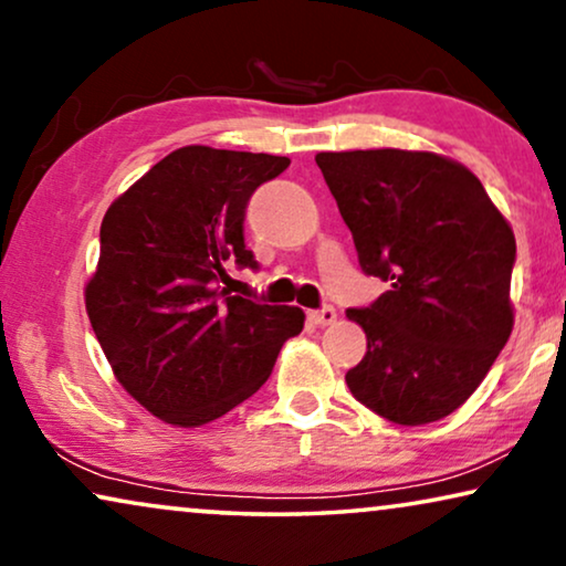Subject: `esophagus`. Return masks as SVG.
Masks as SVG:
<instances>
[{
    "label": "esophagus",
    "instance_id": "esophagus-1",
    "mask_svg": "<svg viewBox=\"0 0 566 566\" xmlns=\"http://www.w3.org/2000/svg\"><path fill=\"white\" fill-rule=\"evenodd\" d=\"M336 310H333L331 305H325V307H321V310H313V313H310V321H313L315 325H333L336 323Z\"/></svg>",
    "mask_w": 566,
    "mask_h": 566
}]
</instances>
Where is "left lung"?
<instances>
[{
	"label": "left lung",
	"mask_w": 566,
	"mask_h": 566,
	"mask_svg": "<svg viewBox=\"0 0 566 566\" xmlns=\"http://www.w3.org/2000/svg\"><path fill=\"white\" fill-rule=\"evenodd\" d=\"M359 264L387 282L346 310L366 333L352 395L377 416L423 426L480 387L513 331L515 235L467 166L428 150L317 154Z\"/></svg>",
	"instance_id": "8db88e82"
}]
</instances>
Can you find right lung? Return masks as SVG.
Instances as JSON below:
<instances>
[{"label":"right lung","mask_w":566,"mask_h":566,"mask_svg":"<svg viewBox=\"0 0 566 566\" xmlns=\"http://www.w3.org/2000/svg\"><path fill=\"white\" fill-rule=\"evenodd\" d=\"M286 156L185 146L109 205L84 300L120 385L164 423L197 428L256 392L300 307L230 294L228 266L259 269L245 249L251 195Z\"/></svg>","instance_id":"add662e5"}]
</instances>
